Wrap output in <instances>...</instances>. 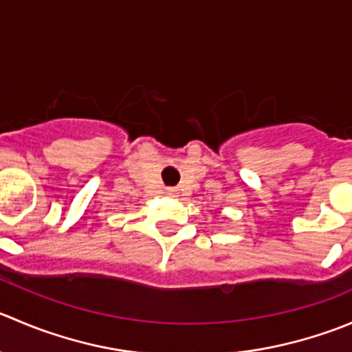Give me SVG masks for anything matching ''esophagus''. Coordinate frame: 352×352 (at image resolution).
Returning <instances> with one entry per match:
<instances>
[{
    "mask_svg": "<svg viewBox=\"0 0 352 352\" xmlns=\"http://www.w3.org/2000/svg\"><path fill=\"white\" fill-rule=\"evenodd\" d=\"M166 192H168V196H175V189H166Z\"/></svg>",
    "mask_w": 352,
    "mask_h": 352,
    "instance_id": "obj_1",
    "label": "esophagus"
}]
</instances>
